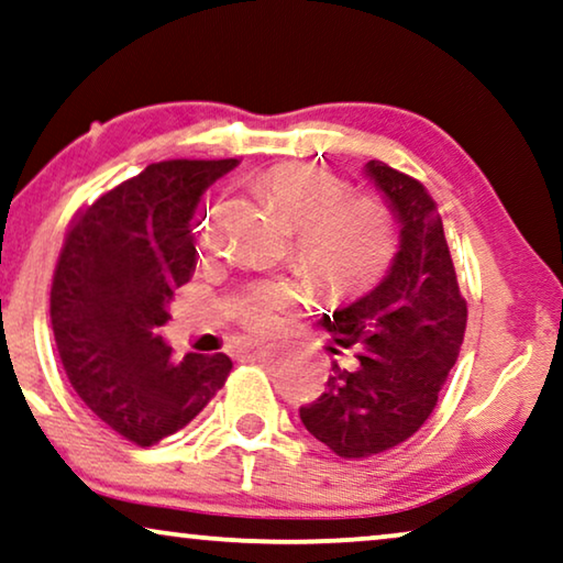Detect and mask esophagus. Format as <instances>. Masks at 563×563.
<instances>
[{
    "label": "esophagus",
    "instance_id": "esophagus-1",
    "mask_svg": "<svg viewBox=\"0 0 563 563\" xmlns=\"http://www.w3.org/2000/svg\"><path fill=\"white\" fill-rule=\"evenodd\" d=\"M258 350H262V345H256V342L241 340L239 345H235V355H239V357H251V355H256Z\"/></svg>",
    "mask_w": 563,
    "mask_h": 563
}]
</instances>
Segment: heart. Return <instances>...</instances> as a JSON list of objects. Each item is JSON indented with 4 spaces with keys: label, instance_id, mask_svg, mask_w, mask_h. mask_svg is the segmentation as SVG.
<instances>
[{
    "label": "heart",
    "instance_id": "heart-1",
    "mask_svg": "<svg viewBox=\"0 0 563 563\" xmlns=\"http://www.w3.org/2000/svg\"><path fill=\"white\" fill-rule=\"evenodd\" d=\"M256 190L295 225V262L328 291L347 295L376 279L394 251L388 208L320 167L287 162L256 180ZM309 299L301 279L251 284L233 299L231 314L251 332H276L291 309Z\"/></svg>",
    "mask_w": 563,
    "mask_h": 563
}]
</instances>
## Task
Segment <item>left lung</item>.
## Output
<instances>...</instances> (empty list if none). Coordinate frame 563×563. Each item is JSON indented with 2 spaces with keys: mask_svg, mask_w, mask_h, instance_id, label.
Returning <instances> with one entry per match:
<instances>
[{
  "mask_svg": "<svg viewBox=\"0 0 563 563\" xmlns=\"http://www.w3.org/2000/svg\"><path fill=\"white\" fill-rule=\"evenodd\" d=\"M365 175L401 228L398 251L376 289L322 317L332 340L355 350V363H332L324 394L299 409L309 434L342 460L373 457L417 434L467 328V301L427 187L378 159Z\"/></svg>",
  "mask_w": 563,
  "mask_h": 563,
  "instance_id": "8db88e82",
  "label": "left lung"
}]
</instances>
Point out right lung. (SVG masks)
Wrapping results in <instances>:
<instances>
[{"label": "right lung", "mask_w": 563, "mask_h": 563, "mask_svg": "<svg viewBox=\"0 0 563 563\" xmlns=\"http://www.w3.org/2000/svg\"><path fill=\"white\" fill-rule=\"evenodd\" d=\"M239 159H167L80 210L51 289L55 345L80 401L129 442L187 427L223 388L225 353L173 357L159 330L195 272L192 213Z\"/></svg>", "instance_id": "right-lung-1"}]
</instances>
